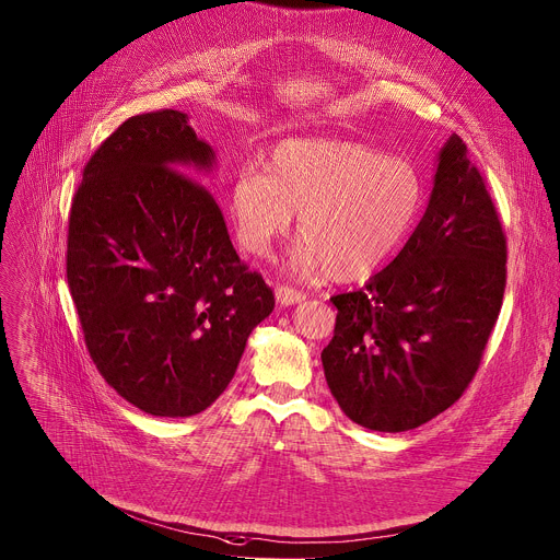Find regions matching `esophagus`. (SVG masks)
<instances>
[{
  "instance_id": "esophagus-1",
  "label": "esophagus",
  "mask_w": 560,
  "mask_h": 560,
  "mask_svg": "<svg viewBox=\"0 0 560 560\" xmlns=\"http://www.w3.org/2000/svg\"><path fill=\"white\" fill-rule=\"evenodd\" d=\"M275 294H277V302L281 306H294V304H300V302L306 300V294L302 290L292 288V285H277Z\"/></svg>"
}]
</instances>
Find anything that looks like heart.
<instances>
[{
	"label": "heart",
	"mask_w": 560,
	"mask_h": 560,
	"mask_svg": "<svg viewBox=\"0 0 560 560\" xmlns=\"http://www.w3.org/2000/svg\"><path fill=\"white\" fill-rule=\"evenodd\" d=\"M423 200V177L402 158L351 141L288 139L272 148L266 173L236 175L228 207L247 254L268 256L296 213L302 243L292 249L290 270L353 281L398 249Z\"/></svg>",
	"instance_id": "heart-1"
}]
</instances>
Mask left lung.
Listing matches in <instances>:
<instances>
[{
    "mask_svg": "<svg viewBox=\"0 0 560 560\" xmlns=\"http://www.w3.org/2000/svg\"><path fill=\"white\" fill-rule=\"evenodd\" d=\"M506 285V236L466 143L439 153L428 209L392 264L330 296L324 376L342 412L378 432L415 430L475 378Z\"/></svg>",
    "mask_w": 560,
    "mask_h": 560,
    "instance_id": "obj_1",
    "label": "left lung"
}]
</instances>
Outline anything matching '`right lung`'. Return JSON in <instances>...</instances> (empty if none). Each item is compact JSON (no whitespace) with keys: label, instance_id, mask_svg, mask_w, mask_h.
<instances>
[{"label":"right lung","instance_id":"1","mask_svg":"<svg viewBox=\"0 0 560 560\" xmlns=\"http://www.w3.org/2000/svg\"><path fill=\"white\" fill-rule=\"evenodd\" d=\"M211 164L184 112H145L96 148L71 200L67 283L85 347L105 383L153 417L207 409L275 308L190 177Z\"/></svg>","mask_w":560,"mask_h":560}]
</instances>
